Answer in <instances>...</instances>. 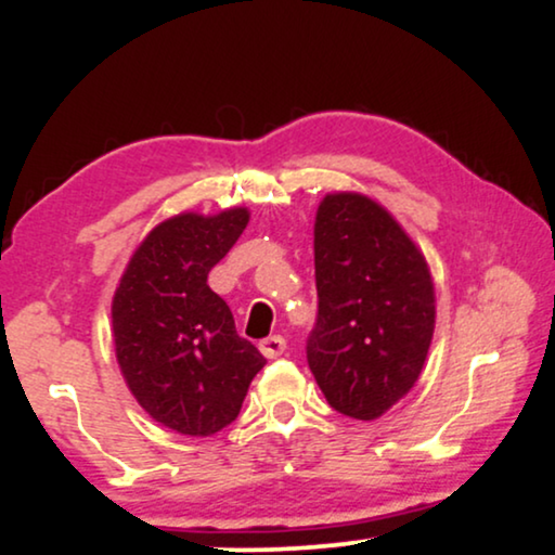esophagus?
<instances>
[{"mask_svg":"<svg viewBox=\"0 0 555 555\" xmlns=\"http://www.w3.org/2000/svg\"><path fill=\"white\" fill-rule=\"evenodd\" d=\"M285 348H287V344L283 336H268L260 340V351L264 359H278V356L285 353Z\"/></svg>","mask_w":555,"mask_h":555,"instance_id":"1","label":"esophagus"}]
</instances>
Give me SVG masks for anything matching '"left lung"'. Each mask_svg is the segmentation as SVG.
<instances>
[{
    "instance_id": "8db88e82",
    "label": "left lung",
    "mask_w": 555,
    "mask_h": 555,
    "mask_svg": "<svg viewBox=\"0 0 555 555\" xmlns=\"http://www.w3.org/2000/svg\"><path fill=\"white\" fill-rule=\"evenodd\" d=\"M313 234L308 366L336 412L374 422L427 361L437 315L429 264L382 204L356 192L325 194Z\"/></svg>"
}]
</instances>
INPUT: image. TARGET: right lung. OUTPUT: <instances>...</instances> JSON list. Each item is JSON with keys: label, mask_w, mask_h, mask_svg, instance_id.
Returning a JSON list of instances; mask_svg holds the SVG:
<instances>
[{"label": "right lung", "mask_w": 555, "mask_h": 555, "mask_svg": "<svg viewBox=\"0 0 555 555\" xmlns=\"http://www.w3.org/2000/svg\"><path fill=\"white\" fill-rule=\"evenodd\" d=\"M247 222L245 207L166 219L135 247L113 295L120 374L151 420L179 435L209 437L232 424L264 366L207 285Z\"/></svg>", "instance_id": "1"}]
</instances>
